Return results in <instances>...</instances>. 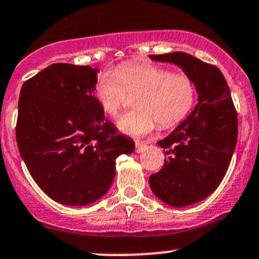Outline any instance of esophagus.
<instances>
[{
	"mask_svg": "<svg viewBox=\"0 0 259 259\" xmlns=\"http://www.w3.org/2000/svg\"><path fill=\"white\" fill-rule=\"evenodd\" d=\"M145 147H147V144L143 143V142H136V153L143 152Z\"/></svg>",
	"mask_w": 259,
	"mask_h": 259,
	"instance_id": "obj_1",
	"label": "esophagus"
}]
</instances>
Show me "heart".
I'll list each match as a JSON object with an SVG mask.
<instances>
[{"instance_id":"1","label":"heart","mask_w":259,"mask_h":259,"mask_svg":"<svg viewBox=\"0 0 259 259\" xmlns=\"http://www.w3.org/2000/svg\"><path fill=\"white\" fill-rule=\"evenodd\" d=\"M128 95H137V110L123 116L118 128L142 137L152 132L158 122L162 128H171L187 118L196 105L198 89L190 75L144 62L124 63L116 72L101 74L95 84L94 97L109 117L120 115Z\"/></svg>"}]
</instances>
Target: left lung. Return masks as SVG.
<instances>
[{"instance_id": "8db88e82", "label": "left lung", "mask_w": 259, "mask_h": 259, "mask_svg": "<svg viewBox=\"0 0 259 259\" xmlns=\"http://www.w3.org/2000/svg\"><path fill=\"white\" fill-rule=\"evenodd\" d=\"M149 57L181 67L198 89L193 111L158 142L167 158L161 170L149 177L150 188L159 199L172 207H186L207 198L223 181L236 147L237 112L217 66L180 51Z\"/></svg>"}]
</instances>
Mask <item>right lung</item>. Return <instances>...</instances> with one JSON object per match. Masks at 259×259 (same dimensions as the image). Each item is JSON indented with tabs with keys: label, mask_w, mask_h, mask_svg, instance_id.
Here are the masks:
<instances>
[{
	"label": "right lung",
	"mask_w": 259,
	"mask_h": 259,
	"mask_svg": "<svg viewBox=\"0 0 259 259\" xmlns=\"http://www.w3.org/2000/svg\"><path fill=\"white\" fill-rule=\"evenodd\" d=\"M98 69L54 63L20 89L16 138L34 181L61 204L87 205L107 192L116 158L135 150L105 120L94 88Z\"/></svg>",
	"instance_id": "add662e5"
}]
</instances>
